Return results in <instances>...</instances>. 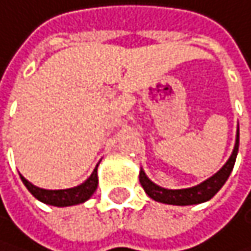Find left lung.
I'll use <instances>...</instances> for the list:
<instances>
[{
	"label": "left lung",
	"instance_id": "8db88e82",
	"mask_svg": "<svg viewBox=\"0 0 251 251\" xmlns=\"http://www.w3.org/2000/svg\"><path fill=\"white\" fill-rule=\"evenodd\" d=\"M238 149H239V131L236 132V142H235L233 152L227 160V163L215 175H212L206 181H202L194 187L175 189V190L160 187L149 180L143 169L140 171V176H138L140 178V184L145 189L148 197H151L154 201H158V202L174 204V206H190V204L206 202L212 197H215V194L218 192L227 181L228 175L232 174L235 161H236V155H238Z\"/></svg>",
	"mask_w": 251,
	"mask_h": 251
}]
</instances>
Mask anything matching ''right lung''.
<instances>
[{
    "instance_id": "obj_1",
    "label": "right lung",
    "mask_w": 251,
    "mask_h": 251,
    "mask_svg": "<svg viewBox=\"0 0 251 251\" xmlns=\"http://www.w3.org/2000/svg\"><path fill=\"white\" fill-rule=\"evenodd\" d=\"M99 166V164H97ZM97 166L90 175L88 180H85L82 184L71 187V189H61V190H47V189H41L35 184H31L27 181L25 178L21 175V180L24 186L28 189V192L35 197L36 200L50 204V206H57V207H67V206H76V204L85 202L97 189L99 184V178H97Z\"/></svg>"
}]
</instances>
